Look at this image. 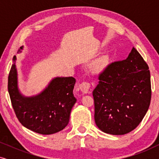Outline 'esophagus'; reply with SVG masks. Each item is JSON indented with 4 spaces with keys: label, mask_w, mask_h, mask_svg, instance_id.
Instances as JSON below:
<instances>
[{
    "label": "esophagus",
    "mask_w": 159,
    "mask_h": 159,
    "mask_svg": "<svg viewBox=\"0 0 159 159\" xmlns=\"http://www.w3.org/2000/svg\"><path fill=\"white\" fill-rule=\"evenodd\" d=\"M79 88L82 91V93L86 94V93H88L89 91H90V84L87 82H83L79 84Z\"/></svg>",
    "instance_id": "obj_1"
}]
</instances>
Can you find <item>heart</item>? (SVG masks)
<instances>
[{
    "label": "heart",
    "mask_w": 159,
    "mask_h": 159,
    "mask_svg": "<svg viewBox=\"0 0 159 159\" xmlns=\"http://www.w3.org/2000/svg\"><path fill=\"white\" fill-rule=\"evenodd\" d=\"M110 61V57L108 54L100 56L92 64V69L95 73H101L107 68Z\"/></svg>",
    "instance_id": "1"
}]
</instances>
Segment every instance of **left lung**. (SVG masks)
I'll return each instance as SVG.
<instances>
[{
  "instance_id": "obj_1",
  "label": "left lung",
  "mask_w": 159,
  "mask_h": 159,
  "mask_svg": "<svg viewBox=\"0 0 159 159\" xmlns=\"http://www.w3.org/2000/svg\"><path fill=\"white\" fill-rule=\"evenodd\" d=\"M98 80L93 91L97 127L114 135L129 133L141 122L151 103L148 66L132 48L125 60L108 65Z\"/></svg>"
}]
</instances>
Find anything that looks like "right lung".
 Masks as SVG:
<instances>
[{
    "instance_id": "right-lung-1",
    "label": "right lung",
    "mask_w": 159,
    "mask_h": 159,
    "mask_svg": "<svg viewBox=\"0 0 159 159\" xmlns=\"http://www.w3.org/2000/svg\"><path fill=\"white\" fill-rule=\"evenodd\" d=\"M23 48L20 47L17 53H21ZM16 61L14 56L8 90L19 121L25 127L42 134H54L64 129L77 101L73 94L76 80L72 77H54L40 93L25 96L19 89Z\"/></svg>"
}]
</instances>
